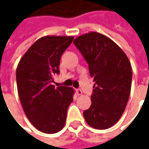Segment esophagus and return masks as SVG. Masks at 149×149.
<instances>
[{"instance_id":"obj_1","label":"esophagus","mask_w":149,"mask_h":149,"mask_svg":"<svg viewBox=\"0 0 149 149\" xmlns=\"http://www.w3.org/2000/svg\"><path fill=\"white\" fill-rule=\"evenodd\" d=\"M75 91H76V94H77V95H81L82 94H83L82 90H81L80 89H77Z\"/></svg>"}]
</instances>
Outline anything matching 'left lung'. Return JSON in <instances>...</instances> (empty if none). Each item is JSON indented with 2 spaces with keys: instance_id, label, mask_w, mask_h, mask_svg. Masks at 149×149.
Wrapping results in <instances>:
<instances>
[{
  "instance_id": "left-lung-1",
  "label": "left lung",
  "mask_w": 149,
  "mask_h": 149,
  "mask_svg": "<svg viewBox=\"0 0 149 149\" xmlns=\"http://www.w3.org/2000/svg\"><path fill=\"white\" fill-rule=\"evenodd\" d=\"M74 44L89 65L94 78L91 106L84 111L92 128L106 129L119 120L129 100L132 67L127 55L111 39L89 32L74 40Z\"/></svg>"
}]
</instances>
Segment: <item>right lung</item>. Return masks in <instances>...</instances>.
<instances>
[{
  "mask_svg": "<svg viewBox=\"0 0 149 149\" xmlns=\"http://www.w3.org/2000/svg\"><path fill=\"white\" fill-rule=\"evenodd\" d=\"M73 36L40 38L22 56L16 69V83L26 117L40 132L55 134L65 124L68 107L74 89L51 84L60 73L61 55L73 41Z\"/></svg>",
  "mask_w": 149,
  "mask_h": 149,
  "instance_id": "add662e5",
  "label": "right lung"
}]
</instances>
